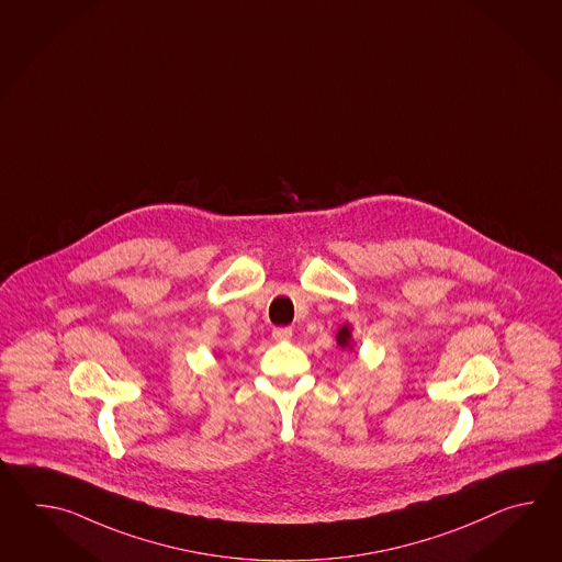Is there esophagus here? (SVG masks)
Listing matches in <instances>:
<instances>
[{
	"instance_id": "esophagus-1",
	"label": "esophagus",
	"mask_w": 562,
	"mask_h": 562,
	"mask_svg": "<svg viewBox=\"0 0 562 562\" xmlns=\"http://www.w3.org/2000/svg\"><path fill=\"white\" fill-rule=\"evenodd\" d=\"M291 337H293V329L291 327H277V329H273V339L276 341H286Z\"/></svg>"
}]
</instances>
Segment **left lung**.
I'll list each match as a JSON object with an SVG mask.
<instances>
[{"label": "left lung", "instance_id": "obj_1", "mask_svg": "<svg viewBox=\"0 0 562 562\" xmlns=\"http://www.w3.org/2000/svg\"><path fill=\"white\" fill-rule=\"evenodd\" d=\"M335 339H337V346L344 347V349H353V347H351V327H349V325L339 327Z\"/></svg>", "mask_w": 562, "mask_h": 562}]
</instances>
